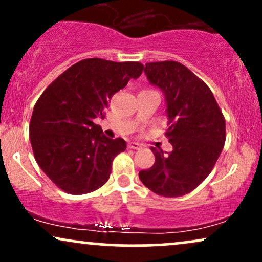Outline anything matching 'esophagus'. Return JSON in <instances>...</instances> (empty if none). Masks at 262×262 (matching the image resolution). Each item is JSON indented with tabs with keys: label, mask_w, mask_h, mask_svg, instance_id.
I'll list each match as a JSON object with an SVG mask.
<instances>
[{
	"label": "esophagus",
	"mask_w": 262,
	"mask_h": 262,
	"mask_svg": "<svg viewBox=\"0 0 262 262\" xmlns=\"http://www.w3.org/2000/svg\"><path fill=\"white\" fill-rule=\"evenodd\" d=\"M128 148L129 149H134V150H139L141 148V145L139 143H129Z\"/></svg>",
	"instance_id": "1"
}]
</instances>
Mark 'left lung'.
<instances>
[{"mask_svg": "<svg viewBox=\"0 0 262 262\" xmlns=\"http://www.w3.org/2000/svg\"><path fill=\"white\" fill-rule=\"evenodd\" d=\"M144 71L166 98L172 151L151 148L155 162L139 179L159 196H185L207 179L223 150L224 116L209 87L181 62H148Z\"/></svg>", "mask_w": 262, "mask_h": 262, "instance_id": "1", "label": "left lung"}]
</instances>
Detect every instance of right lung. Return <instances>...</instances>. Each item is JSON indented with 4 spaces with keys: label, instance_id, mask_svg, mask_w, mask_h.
I'll use <instances>...</instances> for the list:
<instances>
[{
    "label": "right lung",
    "instance_id": "right-lung-1",
    "mask_svg": "<svg viewBox=\"0 0 262 262\" xmlns=\"http://www.w3.org/2000/svg\"><path fill=\"white\" fill-rule=\"evenodd\" d=\"M143 69L138 61L81 60L38 98L29 124L33 154L60 189L85 194L108 181L113 159L127 143L107 138L93 119L104 118L111 97L139 77Z\"/></svg>",
    "mask_w": 262,
    "mask_h": 262
}]
</instances>
